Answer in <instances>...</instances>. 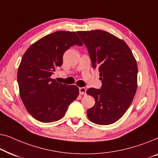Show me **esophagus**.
<instances>
[{
  "label": "esophagus",
  "instance_id": "obj_1",
  "mask_svg": "<svg viewBox=\"0 0 158 158\" xmlns=\"http://www.w3.org/2000/svg\"><path fill=\"white\" fill-rule=\"evenodd\" d=\"M79 94H81V95H85L86 93V89L84 88V87H80L79 89Z\"/></svg>",
  "mask_w": 158,
  "mask_h": 158
}]
</instances>
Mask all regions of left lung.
<instances>
[{
  "label": "left lung",
  "instance_id": "8db88e82",
  "mask_svg": "<svg viewBox=\"0 0 158 158\" xmlns=\"http://www.w3.org/2000/svg\"><path fill=\"white\" fill-rule=\"evenodd\" d=\"M87 48L93 68L99 72L101 89L89 88L86 94L95 99L87 110L92 123L106 125L123 116L137 88V64L123 40L102 30L77 31Z\"/></svg>",
  "mask_w": 158,
  "mask_h": 158
}]
</instances>
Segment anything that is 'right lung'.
<instances>
[{
	"label": "right lung",
	"mask_w": 158,
	"mask_h": 158,
	"mask_svg": "<svg viewBox=\"0 0 158 158\" xmlns=\"http://www.w3.org/2000/svg\"><path fill=\"white\" fill-rule=\"evenodd\" d=\"M82 46L75 32L56 31L33 44L22 57L18 69L20 97L31 116L41 123L61 119L79 95L76 85L59 83L52 75L63 63L71 46Z\"/></svg>",
	"instance_id": "right-lung-1"
}]
</instances>
